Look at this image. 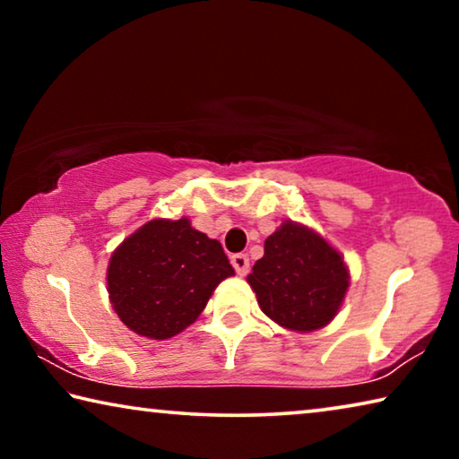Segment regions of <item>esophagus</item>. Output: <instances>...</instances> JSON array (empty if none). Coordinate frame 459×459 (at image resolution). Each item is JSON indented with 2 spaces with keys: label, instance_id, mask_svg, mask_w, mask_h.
<instances>
[{
  "label": "esophagus",
  "instance_id": "34e87169",
  "mask_svg": "<svg viewBox=\"0 0 459 459\" xmlns=\"http://www.w3.org/2000/svg\"><path fill=\"white\" fill-rule=\"evenodd\" d=\"M230 263H232V267H235V271L238 275H247V271H248V257L245 253H235L230 257Z\"/></svg>",
  "mask_w": 459,
  "mask_h": 459
}]
</instances>
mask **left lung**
Listing matches in <instances>:
<instances>
[{
	"mask_svg": "<svg viewBox=\"0 0 459 459\" xmlns=\"http://www.w3.org/2000/svg\"><path fill=\"white\" fill-rule=\"evenodd\" d=\"M247 281L271 320L293 332H314L338 314L351 273L328 240L304 224L285 221L267 237L265 255Z\"/></svg>",
	"mask_w": 459,
	"mask_h": 459,
	"instance_id": "1",
	"label": "left lung"
}]
</instances>
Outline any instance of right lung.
Here are the masks:
<instances>
[{
    "instance_id": "1",
    "label": "right lung",
    "mask_w": 459,
    "mask_h": 459,
    "mask_svg": "<svg viewBox=\"0 0 459 459\" xmlns=\"http://www.w3.org/2000/svg\"><path fill=\"white\" fill-rule=\"evenodd\" d=\"M235 269L219 240L190 221L153 219L115 248L107 291L121 322L139 336L166 340L196 322L212 291Z\"/></svg>"
}]
</instances>
